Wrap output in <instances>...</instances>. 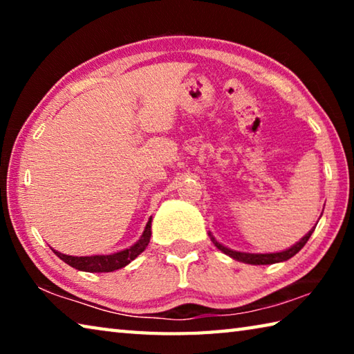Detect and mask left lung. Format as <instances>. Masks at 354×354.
Masks as SVG:
<instances>
[{
    "label": "left lung",
    "instance_id": "8db88e82",
    "mask_svg": "<svg viewBox=\"0 0 354 354\" xmlns=\"http://www.w3.org/2000/svg\"><path fill=\"white\" fill-rule=\"evenodd\" d=\"M317 226V225H315ZM315 226L310 230L306 236L299 239V241L292 245L290 248L283 250V251H278V253H245V251H236V250H231L225 247L223 243H220L217 239L212 236V232L209 231V237H211L212 243L217 247L221 253H225L226 256L232 257L234 261L239 262H243V263H251V266H268V263H277V262H284L287 259H290V257L295 256L299 250H301L306 242L309 241V237L313 236V232L315 230Z\"/></svg>",
    "mask_w": 354,
    "mask_h": 354
}]
</instances>
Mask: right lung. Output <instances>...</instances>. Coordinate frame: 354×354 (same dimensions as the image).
Wrapping results in <instances>:
<instances>
[{
    "instance_id": "right-lung-1",
    "label": "right lung",
    "mask_w": 354,
    "mask_h": 354,
    "mask_svg": "<svg viewBox=\"0 0 354 354\" xmlns=\"http://www.w3.org/2000/svg\"><path fill=\"white\" fill-rule=\"evenodd\" d=\"M151 217L148 218L145 230H143L139 241L134 245H131L129 248H124L122 251L111 254H93V256H68L64 253L55 251V254L62 259L65 263H68L70 267L76 268L81 272L88 273H107V272H115L118 268L127 267L131 261H134L142 251H145L149 243V237H151Z\"/></svg>"
}]
</instances>
